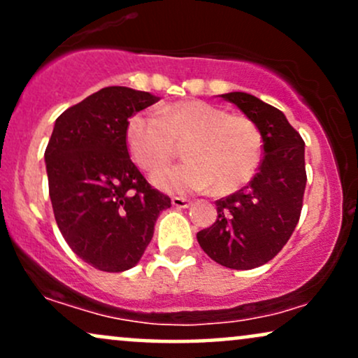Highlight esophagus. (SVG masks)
<instances>
[{"instance_id":"esophagus-1","label":"esophagus","mask_w":358,"mask_h":358,"mask_svg":"<svg viewBox=\"0 0 358 358\" xmlns=\"http://www.w3.org/2000/svg\"><path fill=\"white\" fill-rule=\"evenodd\" d=\"M171 203H173V207L176 208H188L192 205V200L185 199V196H173V199H171Z\"/></svg>"}]
</instances>
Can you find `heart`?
<instances>
[{
  "label": "heart",
  "instance_id": "b5f03b06",
  "mask_svg": "<svg viewBox=\"0 0 358 358\" xmlns=\"http://www.w3.org/2000/svg\"><path fill=\"white\" fill-rule=\"evenodd\" d=\"M127 153L141 170L153 173L175 158L182 146L187 162L153 176L165 192L217 195L239 190L256 173L262 153L257 126L244 116L205 101H180L153 114L127 119Z\"/></svg>",
  "mask_w": 358,
  "mask_h": 358
}]
</instances>
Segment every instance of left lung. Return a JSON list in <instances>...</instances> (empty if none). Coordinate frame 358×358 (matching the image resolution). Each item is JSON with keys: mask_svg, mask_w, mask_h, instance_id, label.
<instances>
[{"mask_svg": "<svg viewBox=\"0 0 358 358\" xmlns=\"http://www.w3.org/2000/svg\"><path fill=\"white\" fill-rule=\"evenodd\" d=\"M257 126L264 158L248 187L217 200V220L196 234L208 257L231 269L266 264L296 227L306 187L305 141L281 110L248 92L222 94Z\"/></svg>", "mask_w": 358, "mask_h": 358, "instance_id": "1", "label": "left lung"}]
</instances>
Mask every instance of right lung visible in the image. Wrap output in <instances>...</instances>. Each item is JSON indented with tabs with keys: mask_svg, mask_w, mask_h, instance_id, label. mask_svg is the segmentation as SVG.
<instances>
[{
	"mask_svg": "<svg viewBox=\"0 0 358 358\" xmlns=\"http://www.w3.org/2000/svg\"><path fill=\"white\" fill-rule=\"evenodd\" d=\"M159 97L121 85L104 87L57 117L45 150L53 213L82 261L106 273L136 266L170 196L151 188L131 162L127 119Z\"/></svg>",
	"mask_w": 358,
	"mask_h": 358,
	"instance_id": "right-lung-1",
	"label": "right lung"
}]
</instances>
